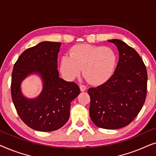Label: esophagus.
<instances>
[{
	"instance_id": "esophagus-1",
	"label": "esophagus",
	"mask_w": 156,
	"mask_h": 156,
	"mask_svg": "<svg viewBox=\"0 0 156 156\" xmlns=\"http://www.w3.org/2000/svg\"><path fill=\"white\" fill-rule=\"evenodd\" d=\"M80 90L81 91H84L87 89V87L85 86V85H84V84H80Z\"/></svg>"
}]
</instances>
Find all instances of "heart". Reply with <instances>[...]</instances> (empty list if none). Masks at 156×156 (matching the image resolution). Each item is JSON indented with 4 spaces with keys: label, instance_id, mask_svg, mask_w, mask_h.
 <instances>
[{
    "label": "heart",
    "instance_id": "obj_1",
    "mask_svg": "<svg viewBox=\"0 0 156 156\" xmlns=\"http://www.w3.org/2000/svg\"><path fill=\"white\" fill-rule=\"evenodd\" d=\"M117 63V55L113 49L88 44H76L69 50V55L62 56L60 71L64 77L72 80L82 72L95 85L102 84L112 77Z\"/></svg>",
    "mask_w": 156,
    "mask_h": 156
}]
</instances>
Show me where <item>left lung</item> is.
<instances>
[{"mask_svg": "<svg viewBox=\"0 0 156 156\" xmlns=\"http://www.w3.org/2000/svg\"><path fill=\"white\" fill-rule=\"evenodd\" d=\"M118 48L119 60L112 77L88 89L89 115L99 128L118 129L137 116L146 101L148 74L138 53L120 40H111Z\"/></svg>", "mask_w": 156, "mask_h": 156, "instance_id": "obj_1", "label": "left lung"}]
</instances>
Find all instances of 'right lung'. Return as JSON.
I'll use <instances>...</instances> for the list:
<instances>
[{
  "instance_id": "add662e5",
  "label": "right lung",
  "mask_w": 156,
  "mask_h": 156,
  "mask_svg": "<svg viewBox=\"0 0 156 156\" xmlns=\"http://www.w3.org/2000/svg\"><path fill=\"white\" fill-rule=\"evenodd\" d=\"M60 45V42L46 41L27 49L12 69V102L21 120L36 131H53L62 127L69 118L72 101L80 93L76 83L59 77L57 54ZM32 73L41 76L44 89L36 99L28 100L21 93L20 83Z\"/></svg>"
}]
</instances>
